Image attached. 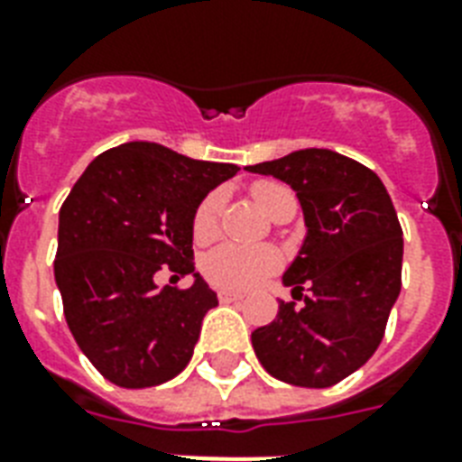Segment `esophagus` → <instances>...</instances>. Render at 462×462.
Here are the masks:
<instances>
[{
  "label": "esophagus",
  "mask_w": 462,
  "mask_h": 462,
  "mask_svg": "<svg viewBox=\"0 0 462 462\" xmlns=\"http://www.w3.org/2000/svg\"><path fill=\"white\" fill-rule=\"evenodd\" d=\"M242 292H235V290H220V292H217V300H220V302H239V300H242Z\"/></svg>",
  "instance_id": "obj_1"
}]
</instances>
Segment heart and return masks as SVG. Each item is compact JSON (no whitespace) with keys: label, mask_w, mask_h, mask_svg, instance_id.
I'll return each mask as SVG.
<instances>
[{"label":"heart","mask_w":462,"mask_h":462,"mask_svg":"<svg viewBox=\"0 0 462 462\" xmlns=\"http://www.w3.org/2000/svg\"><path fill=\"white\" fill-rule=\"evenodd\" d=\"M254 201L261 210L273 216L278 206L285 201H295V196L288 187L278 181H256L252 187ZM225 196L223 191H210L201 199L194 213V235L199 239H210L217 232L220 213H223ZM278 266V256L271 249L242 245H223L203 259V273L217 288L246 290L263 281L273 268Z\"/></svg>","instance_id":"b5f03b06"}]
</instances>
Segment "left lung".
Wrapping results in <instances>:
<instances>
[{"label":"left lung","instance_id":"obj_1","mask_svg":"<svg viewBox=\"0 0 462 462\" xmlns=\"http://www.w3.org/2000/svg\"><path fill=\"white\" fill-rule=\"evenodd\" d=\"M290 184L307 237L282 285L311 295L281 302L278 316L252 333L271 376L328 388L357 372L379 347L401 295L402 230L383 181L369 167L328 148H304L246 167Z\"/></svg>","mask_w":462,"mask_h":462}]
</instances>
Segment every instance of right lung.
<instances>
[{
    "mask_svg": "<svg viewBox=\"0 0 462 462\" xmlns=\"http://www.w3.org/2000/svg\"><path fill=\"white\" fill-rule=\"evenodd\" d=\"M230 162L129 141L97 155L60 208L54 281L69 330L105 379L148 388L189 365L216 292L194 271V213L237 174ZM167 265L187 291L158 289Z\"/></svg>",
    "mask_w": 462,
    "mask_h": 462,
    "instance_id": "right-lung-1",
    "label": "right lung"
}]
</instances>
